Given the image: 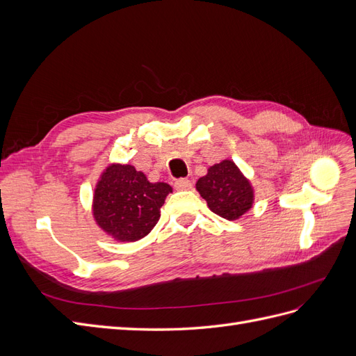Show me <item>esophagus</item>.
Returning a JSON list of instances; mask_svg holds the SVG:
<instances>
[{
	"label": "esophagus",
	"mask_w": 356,
	"mask_h": 356,
	"mask_svg": "<svg viewBox=\"0 0 356 356\" xmlns=\"http://www.w3.org/2000/svg\"><path fill=\"white\" fill-rule=\"evenodd\" d=\"M191 181L187 179V178H181V179H177L175 181V188L179 190V191H186V190H190L191 188Z\"/></svg>",
	"instance_id": "obj_1"
}]
</instances>
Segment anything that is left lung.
Instances as JSON below:
<instances>
[{"label": "left lung", "instance_id": "left-lung-1", "mask_svg": "<svg viewBox=\"0 0 356 356\" xmlns=\"http://www.w3.org/2000/svg\"><path fill=\"white\" fill-rule=\"evenodd\" d=\"M208 208L229 221L239 220L254 204V188L233 160L225 159L208 169L196 182Z\"/></svg>", "mask_w": 356, "mask_h": 356}]
</instances>
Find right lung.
Segmentation results:
<instances>
[{"instance_id":"1","label":"right lung","mask_w":356,"mask_h":356,"mask_svg":"<svg viewBox=\"0 0 356 356\" xmlns=\"http://www.w3.org/2000/svg\"><path fill=\"white\" fill-rule=\"evenodd\" d=\"M169 193V184L149 182L132 165L111 163L96 182L93 218L114 241L136 242L154 229Z\"/></svg>"}]
</instances>
